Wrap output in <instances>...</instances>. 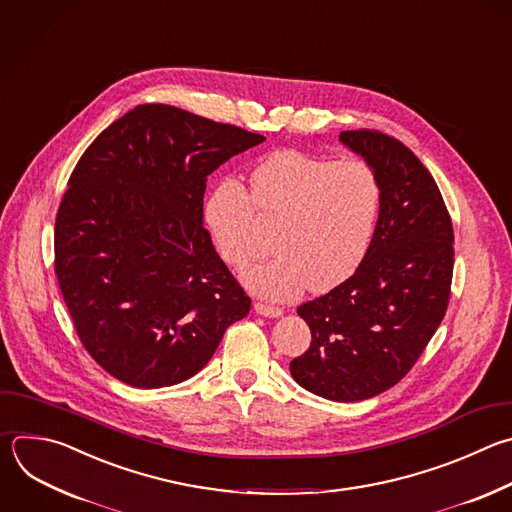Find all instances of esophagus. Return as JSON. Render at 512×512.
Instances as JSON below:
<instances>
[{"instance_id":"34e87169","label":"esophagus","mask_w":512,"mask_h":512,"mask_svg":"<svg viewBox=\"0 0 512 512\" xmlns=\"http://www.w3.org/2000/svg\"><path fill=\"white\" fill-rule=\"evenodd\" d=\"M253 307H255V313H259V315H263V317H281V315H283V309H281V307H275V305H269V303L257 301Z\"/></svg>"}]
</instances>
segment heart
<instances>
[{"mask_svg": "<svg viewBox=\"0 0 512 512\" xmlns=\"http://www.w3.org/2000/svg\"><path fill=\"white\" fill-rule=\"evenodd\" d=\"M380 183L362 160H327L301 150H279L251 175V195L221 183L205 205L207 229L231 265L261 249L257 215L277 221L275 253L241 271L243 283L271 299H291L307 285L329 291L364 263L380 215Z\"/></svg>", "mask_w": 512, "mask_h": 512, "instance_id": "1", "label": "heart"}]
</instances>
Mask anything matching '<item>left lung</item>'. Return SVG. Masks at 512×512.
I'll return each mask as SVG.
<instances>
[{
    "instance_id": "obj_1",
    "label": "left lung",
    "mask_w": 512,
    "mask_h": 512,
    "mask_svg": "<svg viewBox=\"0 0 512 512\" xmlns=\"http://www.w3.org/2000/svg\"><path fill=\"white\" fill-rule=\"evenodd\" d=\"M339 142L376 173L380 215L358 271L297 307L311 346L289 370L325 400L360 402L398 384L436 333L450 297L454 233L432 175L400 140L346 130Z\"/></svg>"
}]
</instances>
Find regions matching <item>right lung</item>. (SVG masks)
<instances>
[{"label":"right lung","mask_w":512,"mask_h":512,"mask_svg":"<svg viewBox=\"0 0 512 512\" xmlns=\"http://www.w3.org/2000/svg\"><path fill=\"white\" fill-rule=\"evenodd\" d=\"M265 136L140 104L86 148L56 217V275L80 342L116 380L175 386L251 309L203 227L207 177Z\"/></svg>","instance_id":"1"}]
</instances>
